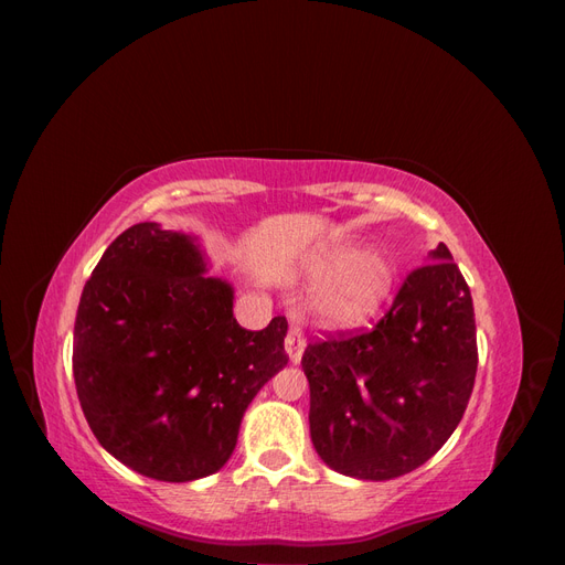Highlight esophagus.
Listing matches in <instances>:
<instances>
[{"label":"esophagus","instance_id":"1","mask_svg":"<svg viewBox=\"0 0 565 565\" xmlns=\"http://www.w3.org/2000/svg\"><path fill=\"white\" fill-rule=\"evenodd\" d=\"M303 349H306V337L299 328H289L287 337H285V351L289 355V361L292 363H299L301 355H303Z\"/></svg>","mask_w":565,"mask_h":565}]
</instances>
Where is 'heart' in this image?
I'll list each match as a JSON object with an SVG mask.
<instances>
[{"label":"heart","mask_w":565,"mask_h":565,"mask_svg":"<svg viewBox=\"0 0 565 565\" xmlns=\"http://www.w3.org/2000/svg\"><path fill=\"white\" fill-rule=\"evenodd\" d=\"M306 273L320 282L313 311L330 328H361L377 316L396 280V266L382 247L353 249V241H339L313 252Z\"/></svg>","instance_id":"1"}]
</instances>
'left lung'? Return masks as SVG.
<instances>
[{"label": "left lung", "mask_w": 565, "mask_h": 565, "mask_svg": "<svg viewBox=\"0 0 565 565\" xmlns=\"http://www.w3.org/2000/svg\"><path fill=\"white\" fill-rule=\"evenodd\" d=\"M301 367L324 465L363 481L422 467L457 429L478 367L471 292L450 249L407 273L370 332L313 341Z\"/></svg>", "instance_id": "left-lung-1"}]
</instances>
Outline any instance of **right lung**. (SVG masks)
<instances>
[{"mask_svg": "<svg viewBox=\"0 0 565 565\" xmlns=\"http://www.w3.org/2000/svg\"><path fill=\"white\" fill-rule=\"evenodd\" d=\"M287 320L252 332L193 237L117 235L82 289L73 374L94 436L125 467L185 483L226 465L247 405L287 365Z\"/></svg>", "mask_w": 565, "mask_h": 565, "instance_id": "1", "label": "right lung"}]
</instances>
